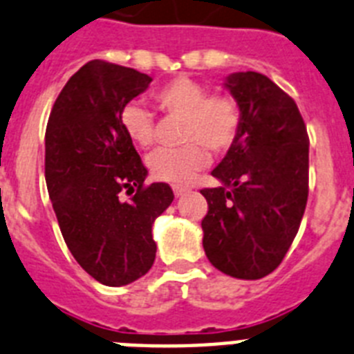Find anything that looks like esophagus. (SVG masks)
Here are the masks:
<instances>
[{
    "mask_svg": "<svg viewBox=\"0 0 354 354\" xmlns=\"http://www.w3.org/2000/svg\"><path fill=\"white\" fill-rule=\"evenodd\" d=\"M189 188H186V186H174V193L175 197H183L184 193H188Z\"/></svg>",
    "mask_w": 354,
    "mask_h": 354,
    "instance_id": "1",
    "label": "esophagus"
}]
</instances>
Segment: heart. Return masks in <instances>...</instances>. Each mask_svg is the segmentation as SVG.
I'll return each instance as SVG.
<instances>
[{"mask_svg": "<svg viewBox=\"0 0 354 354\" xmlns=\"http://www.w3.org/2000/svg\"><path fill=\"white\" fill-rule=\"evenodd\" d=\"M153 102L168 116L183 118L177 150H157L148 157L153 179L170 184H186L207 162V150L223 152L240 132V107L229 95H207V89L193 78L177 77L153 91ZM120 125L136 147L153 143V118L143 105L131 102L120 111Z\"/></svg>", "mask_w": 354, "mask_h": 354, "instance_id": "1", "label": "heart"}]
</instances>
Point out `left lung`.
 <instances>
[{"instance_id": "left-lung-1", "label": "left lung", "mask_w": 354, "mask_h": 354, "mask_svg": "<svg viewBox=\"0 0 354 354\" xmlns=\"http://www.w3.org/2000/svg\"><path fill=\"white\" fill-rule=\"evenodd\" d=\"M223 87L240 107V132L202 189L207 214L202 245L214 268L261 279L288 252L308 201L306 125L297 105L270 78L240 71Z\"/></svg>"}]
</instances>
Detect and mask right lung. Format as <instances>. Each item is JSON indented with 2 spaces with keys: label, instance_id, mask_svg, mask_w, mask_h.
I'll return each mask as SVG.
<instances>
[{
  "label": "right lung",
  "instance_id": "obj_1",
  "mask_svg": "<svg viewBox=\"0 0 354 354\" xmlns=\"http://www.w3.org/2000/svg\"><path fill=\"white\" fill-rule=\"evenodd\" d=\"M152 78L91 60L69 78L46 127L44 175L53 211L77 263L105 286L145 276L156 259L153 220L170 206L168 184L145 186L147 168L120 125V111ZM123 191L135 195L123 203Z\"/></svg>",
  "mask_w": 354,
  "mask_h": 354
}]
</instances>
